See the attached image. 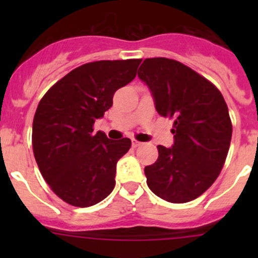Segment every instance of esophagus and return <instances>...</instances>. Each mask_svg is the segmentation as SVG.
<instances>
[{
  "label": "esophagus",
  "instance_id": "1",
  "mask_svg": "<svg viewBox=\"0 0 258 258\" xmlns=\"http://www.w3.org/2000/svg\"><path fill=\"white\" fill-rule=\"evenodd\" d=\"M141 145H142V144H141V142L136 141V140H132V147H134V148L139 147V146H141Z\"/></svg>",
  "mask_w": 258,
  "mask_h": 258
}]
</instances>
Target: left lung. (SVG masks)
Instances as JSON below:
<instances>
[{
  "mask_svg": "<svg viewBox=\"0 0 258 258\" xmlns=\"http://www.w3.org/2000/svg\"><path fill=\"white\" fill-rule=\"evenodd\" d=\"M137 75L157 112L173 118L172 147L157 146V161L145 167L148 187L172 204L192 201L212 186L227 157L232 123L225 98L209 80L175 59L146 58Z\"/></svg>",
  "mask_w": 258,
  "mask_h": 258,
  "instance_id": "left-lung-1",
  "label": "left lung"
}]
</instances>
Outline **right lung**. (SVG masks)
I'll return each instance as SVG.
<instances>
[{"instance_id": "add662e5", "label": "right lung", "mask_w": 258, "mask_h": 258, "mask_svg": "<svg viewBox=\"0 0 258 258\" xmlns=\"http://www.w3.org/2000/svg\"><path fill=\"white\" fill-rule=\"evenodd\" d=\"M141 61L82 64L54 83L38 103L33 155L52 191L72 206H93L112 192L117 161L130 150L131 140L93 134V123L112 106L114 92L136 77Z\"/></svg>"}]
</instances>
